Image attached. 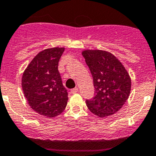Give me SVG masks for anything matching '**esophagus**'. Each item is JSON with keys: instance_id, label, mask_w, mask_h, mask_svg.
I'll list each match as a JSON object with an SVG mask.
<instances>
[{"instance_id": "esophagus-1", "label": "esophagus", "mask_w": 156, "mask_h": 156, "mask_svg": "<svg viewBox=\"0 0 156 156\" xmlns=\"http://www.w3.org/2000/svg\"><path fill=\"white\" fill-rule=\"evenodd\" d=\"M78 91H79L78 88L76 87V88H74V89H72V90H71V93L75 94V93H76V92H78Z\"/></svg>"}]
</instances>
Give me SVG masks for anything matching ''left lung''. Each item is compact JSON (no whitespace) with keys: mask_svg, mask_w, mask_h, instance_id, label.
Wrapping results in <instances>:
<instances>
[{"mask_svg":"<svg viewBox=\"0 0 156 156\" xmlns=\"http://www.w3.org/2000/svg\"><path fill=\"white\" fill-rule=\"evenodd\" d=\"M93 78L95 96L86 100L92 114L106 118L118 112L127 101L131 78L122 63L107 51L86 49L82 51Z\"/></svg>","mask_w":156,"mask_h":156,"instance_id":"8db88e82","label":"left lung"}]
</instances>
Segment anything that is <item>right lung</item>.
Masks as SVG:
<instances>
[{
	"label": "right lung",
	"instance_id": "1",
	"mask_svg": "<svg viewBox=\"0 0 156 156\" xmlns=\"http://www.w3.org/2000/svg\"><path fill=\"white\" fill-rule=\"evenodd\" d=\"M65 48L44 49L34 57L24 70L22 88L32 110L46 118H55L65 109L68 94L58 71Z\"/></svg>",
	"mask_w": 156,
	"mask_h": 156
}]
</instances>
